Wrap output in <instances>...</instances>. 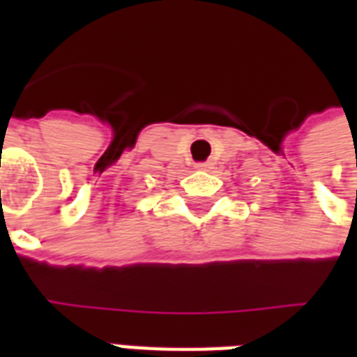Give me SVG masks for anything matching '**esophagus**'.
Returning a JSON list of instances; mask_svg holds the SVG:
<instances>
[{
  "mask_svg": "<svg viewBox=\"0 0 357 357\" xmlns=\"http://www.w3.org/2000/svg\"><path fill=\"white\" fill-rule=\"evenodd\" d=\"M199 168H206V164H199Z\"/></svg>",
  "mask_w": 357,
  "mask_h": 357,
  "instance_id": "obj_1",
  "label": "esophagus"
}]
</instances>
